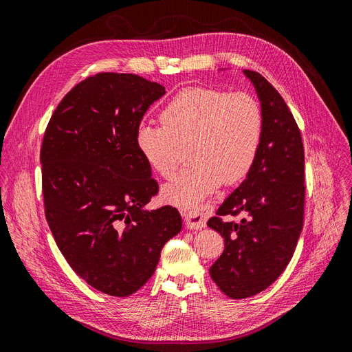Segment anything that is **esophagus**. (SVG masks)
Segmentation results:
<instances>
[{
  "mask_svg": "<svg viewBox=\"0 0 352 352\" xmlns=\"http://www.w3.org/2000/svg\"><path fill=\"white\" fill-rule=\"evenodd\" d=\"M182 214L185 217V223L189 229H201L206 226V217L198 208L182 210Z\"/></svg>",
  "mask_w": 352,
  "mask_h": 352,
  "instance_id": "34e87169",
  "label": "esophagus"
}]
</instances>
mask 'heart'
Instances as JSON below:
<instances>
[{"label":"heart","mask_w":352,"mask_h":352,"mask_svg":"<svg viewBox=\"0 0 352 352\" xmlns=\"http://www.w3.org/2000/svg\"><path fill=\"white\" fill-rule=\"evenodd\" d=\"M160 122L162 126H138L135 145L153 172L164 179L176 173L188 150L192 166L163 189L164 199L180 207H194L223 182H239L260 153L264 116L248 92L185 88L160 111Z\"/></svg>","instance_id":"1"}]
</instances>
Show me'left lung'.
<instances>
[{
    "mask_svg": "<svg viewBox=\"0 0 352 352\" xmlns=\"http://www.w3.org/2000/svg\"><path fill=\"white\" fill-rule=\"evenodd\" d=\"M264 116L257 160L247 179L225 199L207 226L225 238L210 267L211 279L233 300L264 291L289 264L304 225L305 172L301 131L273 85L252 70ZM242 214L241 222L224 217Z\"/></svg>",
    "mask_w": 352,
    "mask_h": 352,
    "instance_id": "obj_1",
    "label": "left lung"
}]
</instances>
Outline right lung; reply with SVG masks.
Masks as SVG:
<instances>
[{"instance_id": "obj_1", "label": "right lung", "mask_w": 352, "mask_h": 352, "mask_svg": "<svg viewBox=\"0 0 352 352\" xmlns=\"http://www.w3.org/2000/svg\"><path fill=\"white\" fill-rule=\"evenodd\" d=\"M164 87L131 73H97L52 113L41 146L48 226L70 267L111 296L135 294L155 272L164 243L182 229L135 145L136 127Z\"/></svg>"}]
</instances>
